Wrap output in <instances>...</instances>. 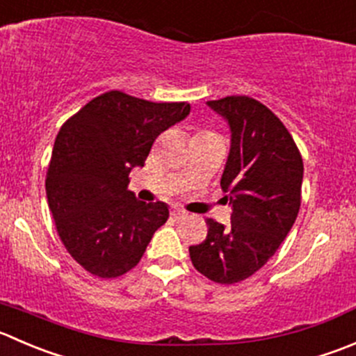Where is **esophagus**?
<instances>
[{
  "instance_id": "1",
  "label": "esophagus",
  "mask_w": 356,
  "mask_h": 356,
  "mask_svg": "<svg viewBox=\"0 0 356 356\" xmlns=\"http://www.w3.org/2000/svg\"><path fill=\"white\" fill-rule=\"evenodd\" d=\"M170 216L174 217V219H182V217L188 216V212H186V210H182V209H177V207H175V209H172Z\"/></svg>"
}]
</instances>
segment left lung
Here are the masks:
<instances>
[{
	"instance_id": "obj_1",
	"label": "left lung",
	"mask_w": 356,
	"mask_h": 356,
	"mask_svg": "<svg viewBox=\"0 0 356 356\" xmlns=\"http://www.w3.org/2000/svg\"><path fill=\"white\" fill-rule=\"evenodd\" d=\"M207 106L231 132L220 177L231 224L207 219V238L189 255L209 280L229 285L261 270L285 240L301 207L305 167L289 130L259 101L231 95Z\"/></svg>"
}]
</instances>
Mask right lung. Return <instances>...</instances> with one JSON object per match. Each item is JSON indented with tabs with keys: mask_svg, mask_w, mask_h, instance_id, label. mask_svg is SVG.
<instances>
[{
	"mask_svg": "<svg viewBox=\"0 0 356 356\" xmlns=\"http://www.w3.org/2000/svg\"><path fill=\"white\" fill-rule=\"evenodd\" d=\"M191 111L113 90L62 125L47 172V198L58 236L78 264L101 278L130 271L168 219L163 202L144 203L129 186L156 137Z\"/></svg>",
	"mask_w": 356,
	"mask_h": 356,
	"instance_id": "add662e5",
	"label": "right lung"
}]
</instances>
